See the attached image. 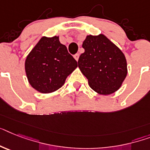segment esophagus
Returning a JSON list of instances; mask_svg holds the SVG:
<instances>
[{"label": "esophagus", "instance_id": "obj_1", "mask_svg": "<svg viewBox=\"0 0 150 150\" xmlns=\"http://www.w3.org/2000/svg\"><path fill=\"white\" fill-rule=\"evenodd\" d=\"M79 57H80L79 54H76L74 55V58H75V60H76V61H78V60H79Z\"/></svg>", "mask_w": 150, "mask_h": 150}]
</instances>
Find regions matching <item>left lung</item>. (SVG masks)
<instances>
[{
    "instance_id": "8db88e82",
    "label": "left lung",
    "mask_w": 150,
    "mask_h": 150,
    "mask_svg": "<svg viewBox=\"0 0 150 150\" xmlns=\"http://www.w3.org/2000/svg\"><path fill=\"white\" fill-rule=\"evenodd\" d=\"M78 67L90 88L100 95H110L120 88L127 75V59L122 50L103 33L87 35Z\"/></svg>"
}]
</instances>
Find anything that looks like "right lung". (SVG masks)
<instances>
[{
	"label": "right lung",
	"mask_w": 150,
	"mask_h": 150,
	"mask_svg": "<svg viewBox=\"0 0 150 150\" xmlns=\"http://www.w3.org/2000/svg\"><path fill=\"white\" fill-rule=\"evenodd\" d=\"M24 67L30 85L41 93H50L64 85L77 62L60 43L59 36H44L27 56Z\"/></svg>",
	"instance_id": "add662e5"
}]
</instances>
